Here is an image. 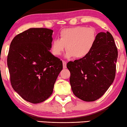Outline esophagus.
Listing matches in <instances>:
<instances>
[{
	"instance_id": "esophagus-1",
	"label": "esophagus",
	"mask_w": 127,
	"mask_h": 127,
	"mask_svg": "<svg viewBox=\"0 0 127 127\" xmlns=\"http://www.w3.org/2000/svg\"><path fill=\"white\" fill-rule=\"evenodd\" d=\"M62 63H63V67H64V69H66V62H65V61H64L62 62Z\"/></svg>"
}]
</instances>
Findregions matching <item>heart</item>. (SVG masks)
<instances>
[{
	"instance_id": "obj_1",
	"label": "heart",
	"mask_w": 127,
	"mask_h": 127,
	"mask_svg": "<svg viewBox=\"0 0 127 127\" xmlns=\"http://www.w3.org/2000/svg\"><path fill=\"white\" fill-rule=\"evenodd\" d=\"M96 40V31L93 28L78 26L64 29L60 32V39H55L52 42L51 51L54 55L59 56L66 46V58L81 59L90 53Z\"/></svg>"
}]
</instances>
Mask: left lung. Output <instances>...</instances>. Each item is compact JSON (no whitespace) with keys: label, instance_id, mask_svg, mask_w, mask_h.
Instances as JSON below:
<instances>
[{"label":"left lung","instance_id":"obj_1","mask_svg":"<svg viewBox=\"0 0 127 127\" xmlns=\"http://www.w3.org/2000/svg\"><path fill=\"white\" fill-rule=\"evenodd\" d=\"M117 57V48L110 33L97 34L89 54L66 65L74 95L86 102L100 98L113 82Z\"/></svg>","mask_w":127,"mask_h":127}]
</instances>
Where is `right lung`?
Returning <instances> with one entry per match:
<instances>
[{
    "label": "right lung",
    "mask_w": 127,
    "mask_h": 127,
    "mask_svg": "<svg viewBox=\"0 0 127 127\" xmlns=\"http://www.w3.org/2000/svg\"><path fill=\"white\" fill-rule=\"evenodd\" d=\"M53 31L30 28L15 36L7 56L12 87L24 99L41 103L53 94L62 62L50 53Z\"/></svg>",
    "instance_id": "obj_1"
}]
</instances>
